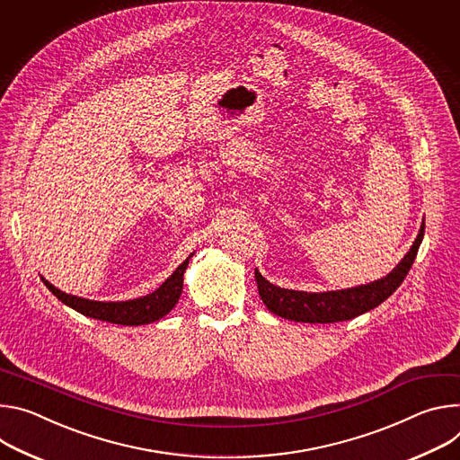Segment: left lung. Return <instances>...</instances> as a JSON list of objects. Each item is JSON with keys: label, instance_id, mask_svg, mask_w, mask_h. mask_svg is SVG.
<instances>
[{"label": "left lung", "instance_id": "8db88e82", "mask_svg": "<svg viewBox=\"0 0 460 460\" xmlns=\"http://www.w3.org/2000/svg\"><path fill=\"white\" fill-rule=\"evenodd\" d=\"M424 228L426 223H422L420 232L410 252H407L403 260L382 279L343 290L303 292L276 287L256 270L260 296L270 313L285 320L301 323H334L352 320L378 307L382 301H385L402 285L403 278L410 272L417 258L419 246L424 237Z\"/></svg>", "mask_w": 460, "mask_h": 460}]
</instances>
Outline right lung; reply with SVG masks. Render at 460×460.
<instances>
[{
  "label": "right lung",
  "mask_w": 460,
  "mask_h": 460,
  "mask_svg": "<svg viewBox=\"0 0 460 460\" xmlns=\"http://www.w3.org/2000/svg\"><path fill=\"white\" fill-rule=\"evenodd\" d=\"M190 258H186V261L181 263L177 267V270L155 292L137 297V299H129V301L85 299V297H78V296L62 292L60 288L50 285L43 278H41V281L62 303H66L67 307L78 311L84 316L108 322V323H117V325H146V323L164 318L177 305L181 292H182V276L190 263Z\"/></svg>",
  "instance_id": "add662e5"
}]
</instances>
